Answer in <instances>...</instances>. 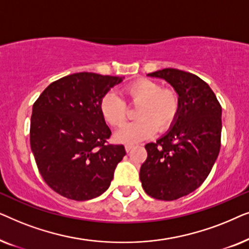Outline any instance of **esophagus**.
I'll list each match as a JSON object with an SVG mask.
<instances>
[{
  "label": "esophagus",
  "instance_id": "obj_1",
  "mask_svg": "<svg viewBox=\"0 0 249 249\" xmlns=\"http://www.w3.org/2000/svg\"><path fill=\"white\" fill-rule=\"evenodd\" d=\"M134 147H135L134 144H125L124 145V148H125V151H127V152H130Z\"/></svg>",
  "mask_w": 249,
  "mask_h": 249
}]
</instances>
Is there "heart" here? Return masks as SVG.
I'll list each match as a JSON object with an SVG mask.
<instances>
[{"label":"heart","instance_id":"1","mask_svg":"<svg viewBox=\"0 0 249 249\" xmlns=\"http://www.w3.org/2000/svg\"><path fill=\"white\" fill-rule=\"evenodd\" d=\"M122 94L129 104L139 107L136 111L138 120L125 124L115 134V139L120 142L134 144L151 137L156 129L164 131L179 113L178 94L170 88H162L158 81L142 78L124 86ZM100 110L104 120L114 128L121 127L127 119V104L114 91L102 97Z\"/></svg>","mask_w":249,"mask_h":249}]
</instances>
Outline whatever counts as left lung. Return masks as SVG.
Wrapping results in <instances>:
<instances>
[{"label": "left lung", "instance_id": "8db88e82", "mask_svg": "<svg viewBox=\"0 0 249 249\" xmlns=\"http://www.w3.org/2000/svg\"><path fill=\"white\" fill-rule=\"evenodd\" d=\"M147 76L168 81L179 95L180 108L169 131L145 145L147 159L139 178L153 198L175 200L193 193L210 175L221 147L222 108L196 74L166 68Z\"/></svg>", "mask_w": 249, "mask_h": 249}]
</instances>
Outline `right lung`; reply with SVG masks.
Segmentation results:
<instances>
[{
	"instance_id": "1",
	"label": "right lung",
	"mask_w": 249,
	"mask_h": 249,
	"mask_svg": "<svg viewBox=\"0 0 249 249\" xmlns=\"http://www.w3.org/2000/svg\"><path fill=\"white\" fill-rule=\"evenodd\" d=\"M121 81L94 72L69 74L49 85L34 103L30 147L44 181L61 196L87 200L110 187L125 151L107 144L111 130L100 103Z\"/></svg>"
}]
</instances>
